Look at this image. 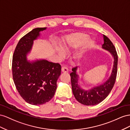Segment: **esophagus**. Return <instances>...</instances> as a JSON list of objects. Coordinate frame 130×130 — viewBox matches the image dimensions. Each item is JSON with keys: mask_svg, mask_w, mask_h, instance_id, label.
I'll list each match as a JSON object with an SVG mask.
<instances>
[{"mask_svg": "<svg viewBox=\"0 0 130 130\" xmlns=\"http://www.w3.org/2000/svg\"><path fill=\"white\" fill-rule=\"evenodd\" d=\"M61 71L63 73H67L69 72V69L66 67H65V66H63L61 68Z\"/></svg>", "mask_w": 130, "mask_h": 130, "instance_id": "1", "label": "esophagus"}]
</instances>
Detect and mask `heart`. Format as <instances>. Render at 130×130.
<instances>
[{"mask_svg":"<svg viewBox=\"0 0 130 130\" xmlns=\"http://www.w3.org/2000/svg\"><path fill=\"white\" fill-rule=\"evenodd\" d=\"M88 36L87 34L84 33H79L74 36L70 41L67 44H65L62 46V48L64 51H69L70 49L75 48L77 46L80 45L84 42L83 44V48L80 51L77 53L76 55V58L80 60L84 57L85 53L86 51L90 48L91 46L94 43V41L91 39L88 38ZM57 53L60 58H63L65 56V53L61 48L57 47L56 48Z\"/></svg>","mask_w":130,"mask_h":130,"instance_id":"b5f03b06","label":"heart"}]
</instances>
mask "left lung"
Here are the masks:
<instances>
[{"mask_svg": "<svg viewBox=\"0 0 130 130\" xmlns=\"http://www.w3.org/2000/svg\"><path fill=\"white\" fill-rule=\"evenodd\" d=\"M103 44L101 48L109 52L113 59L112 70L108 78L98 86L85 89L80 86L79 77L77 73L78 67L73 68L72 72L70 74L74 96L79 103L86 106H94L103 101L112 90L116 82L118 65V55L116 48L106 36L103 35Z\"/></svg>", "mask_w": 130, "mask_h": 130, "instance_id": "left-lung-1", "label": "left lung"}]
</instances>
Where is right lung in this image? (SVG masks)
Listing matches in <instances>:
<instances>
[{"label":"right lung","mask_w":130,"mask_h":130,"mask_svg":"<svg viewBox=\"0 0 130 130\" xmlns=\"http://www.w3.org/2000/svg\"><path fill=\"white\" fill-rule=\"evenodd\" d=\"M47 28H36L22 38L14 50L12 59V75L17 91L25 101L32 105L48 102L56 91L57 82L61 74L58 63L46 59L28 60L34 41Z\"/></svg>","instance_id":"right-lung-1"}]
</instances>
